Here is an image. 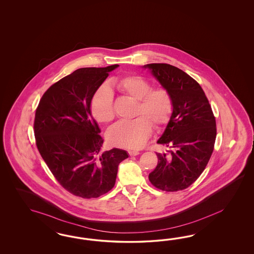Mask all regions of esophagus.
Returning a JSON list of instances; mask_svg holds the SVG:
<instances>
[{"label": "esophagus", "mask_w": 254, "mask_h": 254, "mask_svg": "<svg viewBox=\"0 0 254 254\" xmlns=\"http://www.w3.org/2000/svg\"><path fill=\"white\" fill-rule=\"evenodd\" d=\"M128 154L130 156H135V155H138L139 153L138 151H128Z\"/></svg>", "instance_id": "34e87169"}]
</instances>
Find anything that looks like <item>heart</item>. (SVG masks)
Returning a JSON list of instances; mask_svg holds the SVG:
<instances>
[{
  "mask_svg": "<svg viewBox=\"0 0 254 254\" xmlns=\"http://www.w3.org/2000/svg\"><path fill=\"white\" fill-rule=\"evenodd\" d=\"M113 85L121 92L138 100L135 116L131 121H120L114 125L107 133L109 142L114 146L137 150L144 146L154 127L168 123L173 111L170 93L164 87L152 88L142 77L127 75L116 79ZM90 110L94 118L100 123L111 122L116 116L113 91L103 85L93 96Z\"/></svg>",
  "mask_w": 254,
  "mask_h": 254,
  "instance_id": "1",
  "label": "heart"
}]
</instances>
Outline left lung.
Here are the masks:
<instances>
[{
    "instance_id": "1",
    "label": "left lung",
    "mask_w": 254,
    "mask_h": 254,
    "mask_svg": "<svg viewBox=\"0 0 254 254\" xmlns=\"http://www.w3.org/2000/svg\"><path fill=\"white\" fill-rule=\"evenodd\" d=\"M171 95L173 111L157 143L169 147L156 153L158 163L149 174L162 191L186 189L204 171L214 149L215 117L199 84L184 70L166 63L142 66Z\"/></svg>"
}]
</instances>
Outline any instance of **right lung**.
Here are the masks:
<instances>
[{
    "instance_id": "right-lung-1",
    "label": "right lung",
    "mask_w": 254,
    "mask_h": 254,
    "mask_svg": "<svg viewBox=\"0 0 254 254\" xmlns=\"http://www.w3.org/2000/svg\"><path fill=\"white\" fill-rule=\"evenodd\" d=\"M118 66L74 70L46 90L35 113L39 153L62 187L83 198L109 192L128 157L118 148L100 154L103 138L90 110L94 94Z\"/></svg>"
}]
</instances>
